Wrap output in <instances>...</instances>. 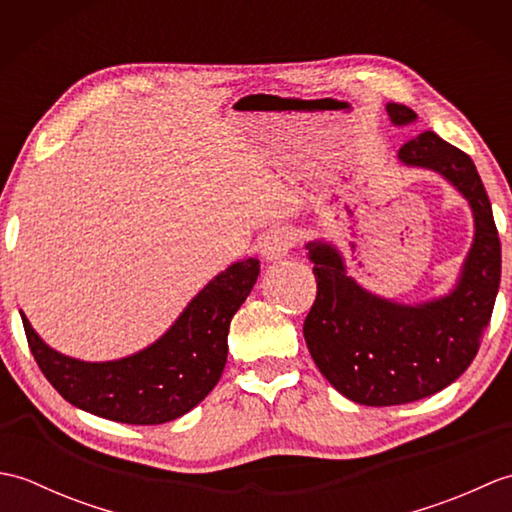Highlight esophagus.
<instances>
[{
    "instance_id": "1",
    "label": "esophagus",
    "mask_w": 512,
    "mask_h": 512,
    "mask_svg": "<svg viewBox=\"0 0 512 512\" xmlns=\"http://www.w3.org/2000/svg\"><path fill=\"white\" fill-rule=\"evenodd\" d=\"M297 244V235L292 233V228L281 226L273 228L262 242V255L268 259V262H275V259L286 257L292 248Z\"/></svg>"
}]
</instances>
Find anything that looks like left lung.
<instances>
[{"mask_svg":"<svg viewBox=\"0 0 512 512\" xmlns=\"http://www.w3.org/2000/svg\"><path fill=\"white\" fill-rule=\"evenodd\" d=\"M387 112L396 125L416 121L407 105L389 103ZM398 156L405 165L440 171L464 193L475 242L460 286L416 308L372 297L345 275L332 246L308 244L317 279V299L303 323L308 350L336 391L367 407L427 398L464 374L480 350L502 277L491 200L471 156L433 132L407 140Z\"/></svg>","mask_w":512,"mask_h":512,"instance_id":"8db88e82","label":"left lung"}]
</instances>
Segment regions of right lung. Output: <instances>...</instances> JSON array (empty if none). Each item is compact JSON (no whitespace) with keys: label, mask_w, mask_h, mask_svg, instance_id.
I'll return each instance as SVG.
<instances>
[{"label":"right lung","mask_w":512,"mask_h":512,"mask_svg":"<svg viewBox=\"0 0 512 512\" xmlns=\"http://www.w3.org/2000/svg\"><path fill=\"white\" fill-rule=\"evenodd\" d=\"M257 259L217 275L173 328L147 350L112 363H83L50 350L24 321L43 376L74 407L125 424H162L191 411L217 385L226 365L233 314L253 290Z\"/></svg>","instance_id":"right-lung-1"}]
</instances>
